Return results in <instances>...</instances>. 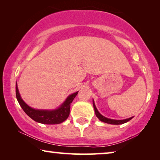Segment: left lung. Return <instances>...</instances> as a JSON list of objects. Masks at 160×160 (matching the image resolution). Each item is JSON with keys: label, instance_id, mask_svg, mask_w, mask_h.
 <instances>
[{"label": "left lung", "instance_id": "left-lung-1", "mask_svg": "<svg viewBox=\"0 0 160 160\" xmlns=\"http://www.w3.org/2000/svg\"><path fill=\"white\" fill-rule=\"evenodd\" d=\"M92 101H93V107H94V112H95V114L97 116V117L98 118L100 121H102V122L109 123V124H113V125H120V124H123V123H125L126 122H128V121H129L130 120H131V119L133 118V116H132V117L126 118V119H123V120H115V119L108 118L107 117H105V116H102L101 113H100L98 112V110H97V107L95 106V104H94V99L92 100Z\"/></svg>", "mask_w": 160, "mask_h": 160}]
</instances>
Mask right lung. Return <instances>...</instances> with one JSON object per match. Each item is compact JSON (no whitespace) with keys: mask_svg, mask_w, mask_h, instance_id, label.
Instances as JSON below:
<instances>
[{"mask_svg":"<svg viewBox=\"0 0 160 160\" xmlns=\"http://www.w3.org/2000/svg\"><path fill=\"white\" fill-rule=\"evenodd\" d=\"M15 90L16 97H17L19 104H20L24 112L27 113V115L29 116L36 122L43 124H48V125L59 124L63 122L68 118L70 114V104L78 93V91L76 92L70 94L67 97L63 104L56 109H37L28 106L23 101L20 92H19L17 82H16Z\"/></svg>","mask_w":160,"mask_h":160,"instance_id":"add662e5","label":"right lung"}]
</instances>
